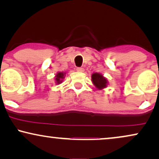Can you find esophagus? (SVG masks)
<instances>
[{"instance_id":"esophagus-1","label":"esophagus","mask_w":159,"mask_h":159,"mask_svg":"<svg viewBox=\"0 0 159 159\" xmlns=\"http://www.w3.org/2000/svg\"><path fill=\"white\" fill-rule=\"evenodd\" d=\"M76 70H77L78 72H81V73H82V72L84 71V69L83 67H77V69H76Z\"/></svg>"}]
</instances>
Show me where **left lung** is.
<instances>
[{
	"mask_svg": "<svg viewBox=\"0 0 159 159\" xmlns=\"http://www.w3.org/2000/svg\"><path fill=\"white\" fill-rule=\"evenodd\" d=\"M92 84L95 86L98 89H103L107 86L108 82V80L102 75L98 73H94L92 75Z\"/></svg>",
	"mask_w": 159,
	"mask_h": 159,
	"instance_id": "left-lung-1",
	"label": "left lung"
}]
</instances>
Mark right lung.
Wrapping results in <instances>:
<instances>
[{
  "instance_id": "add662e5",
  "label": "right lung",
  "mask_w": 159,
  "mask_h": 159,
  "mask_svg": "<svg viewBox=\"0 0 159 159\" xmlns=\"http://www.w3.org/2000/svg\"><path fill=\"white\" fill-rule=\"evenodd\" d=\"M65 72H59L58 73H56V75L55 76V80H56V84H61L63 79L65 77Z\"/></svg>"
}]
</instances>
